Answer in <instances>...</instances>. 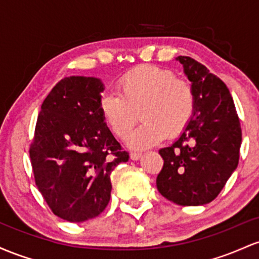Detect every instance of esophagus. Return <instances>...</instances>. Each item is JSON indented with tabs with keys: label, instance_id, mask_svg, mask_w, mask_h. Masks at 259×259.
<instances>
[{
	"label": "esophagus",
	"instance_id": "1",
	"mask_svg": "<svg viewBox=\"0 0 259 259\" xmlns=\"http://www.w3.org/2000/svg\"><path fill=\"white\" fill-rule=\"evenodd\" d=\"M141 156H142L141 152H136V150H135V152L131 153V159H132V160H138Z\"/></svg>",
	"mask_w": 259,
	"mask_h": 259
}]
</instances>
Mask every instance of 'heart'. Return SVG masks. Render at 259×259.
<instances>
[{
	"mask_svg": "<svg viewBox=\"0 0 259 259\" xmlns=\"http://www.w3.org/2000/svg\"><path fill=\"white\" fill-rule=\"evenodd\" d=\"M196 98L187 80L155 66H142L121 78L117 93L100 99V111L116 137L124 139L139 120L143 123L130 136L133 148H145L166 135H180L192 120Z\"/></svg>",
	"mask_w": 259,
	"mask_h": 259,
	"instance_id": "heart-1",
	"label": "heart"
}]
</instances>
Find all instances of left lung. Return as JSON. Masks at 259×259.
I'll return each mask as SVG.
<instances>
[{
  "mask_svg": "<svg viewBox=\"0 0 259 259\" xmlns=\"http://www.w3.org/2000/svg\"><path fill=\"white\" fill-rule=\"evenodd\" d=\"M177 60L192 83L196 109L181 137L159 150L164 165L156 187L179 205H203L217 198L237 167L242 132L226 84L192 57Z\"/></svg>",
  "mask_w": 259,
  "mask_h": 259,
  "instance_id": "obj_1",
  "label": "left lung"
}]
</instances>
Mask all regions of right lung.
Here are the masks:
<instances>
[{
    "label": "right lung",
    "mask_w": 259,
    "mask_h": 259,
    "mask_svg": "<svg viewBox=\"0 0 259 259\" xmlns=\"http://www.w3.org/2000/svg\"><path fill=\"white\" fill-rule=\"evenodd\" d=\"M103 91L98 78H63L37 116L29 148L34 179L52 213L67 222H85L105 210L110 175L130 158L101 115Z\"/></svg>",
    "instance_id": "add662e5"
}]
</instances>
